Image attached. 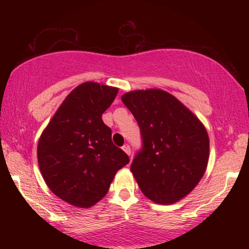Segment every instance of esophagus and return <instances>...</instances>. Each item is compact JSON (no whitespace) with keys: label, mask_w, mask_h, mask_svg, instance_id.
Wrapping results in <instances>:
<instances>
[{"label":"esophagus","mask_w":249,"mask_h":249,"mask_svg":"<svg viewBox=\"0 0 249 249\" xmlns=\"http://www.w3.org/2000/svg\"><path fill=\"white\" fill-rule=\"evenodd\" d=\"M123 151H124L127 156H131V147L128 146V145H124V146H123Z\"/></svg>","instance_id":"34e87169"}]
</instances>
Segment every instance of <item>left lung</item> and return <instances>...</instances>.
<instances>
[{"instance_id":"8db88e82","label":"left lung","mask_w":249,"mask_h":249,"mask_svg":"<svg viewBox=\"0 0 249 249\" xmlns=\"http://www.w3.org/2000/svg\"><path fill=\"white\" fill-rule=\"evenodd\" d=\"M122 101L141 128L142 146L131 164L139 188L157 204L179 201L206 171V128L192 111L160 89L130 91Z\"/></svg>"}]
</instances>
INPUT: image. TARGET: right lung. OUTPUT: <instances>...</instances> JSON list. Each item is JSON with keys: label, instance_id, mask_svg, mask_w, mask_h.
Here are the masks:
<instances>
[{"label": "right lung", "instance_id": "right-lung-1", "mask_svg": "<svg viewBox=\"0 0 249 249\" xmlns=\"http://www.w3.org/2000/svg\"><path fill=\"white\" fill-rule=\"evenodd\" d=\"M118 89L95 82L78 85L67 96L41 134L37 160L43 179L55 196L89 208L107 196L127 154L111 141L102 115Z\"/></svg>", "mask_w": 249, "mask_h": 249}]
</instances>
